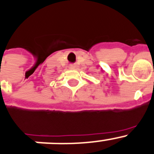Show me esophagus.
<instances>
[{"instance_id": "34e87169", "label": "esophagus", "mask_w": 154, "mask_h": 154, "mask_svg": "<svg viewBox=\"0 0 154 154\" xmlns=\"http://www.w3.org/2000/svg\"><path fill=\"white\" fill-rule=\"evenodd\" d=\"M76 68H77V65H75V64H71V65H69V69H76Z\"/></svg>"}]
</instances>
